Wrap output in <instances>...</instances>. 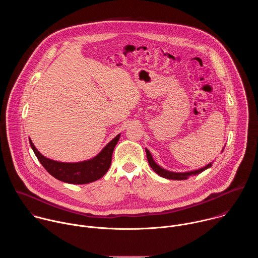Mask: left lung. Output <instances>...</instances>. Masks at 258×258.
Segmentation results:
<instances>
[{
  "mask_svg": "<svg viewBox=\"0 0 258 258\" xmlns=\"http://www.w3.org/2000/svg\"><path fill=\"white\" fill-rule=\"evenodd\" d=\"M146 154H147V159H148V162L151 166V168L157 173L159 174L160 176L162 177H165V178H168V179H177V180H181V179H187L190 175H196L202 171H204L205 169L209 168L212 163H209L208 165L200 168V169H197V170H194V171H188V172H172V171H168L166 169H163L162 167H160L158 164L155 163V161L153 160L152 158V155L151 153L149 152L148 149H146Z\"/></svg>",
  "mask_w": 258,
  "mask_h": 258,
  "instance_id": "1",
  "label": "left lung"
}]
</instances>
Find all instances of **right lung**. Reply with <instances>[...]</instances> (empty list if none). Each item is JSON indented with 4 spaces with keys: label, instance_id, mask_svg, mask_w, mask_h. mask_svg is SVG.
Here are the masks:
<instances>
[{
    "label": "right lung",
    "instance_id": "obj_1",
    "mask_svg": "<svg viewBox=\"0 0 258 258\" xmlns=\"http://www.w3.org/2000/svg\"><path fill=\"white\" fill-rule=\"evenodd\" d=\"M119 137L120 135H117L111 142L108 143L105 148L93 159L77 163L58 162L46 158L35 148L30 139L29 144L36 158L51 175L64 182L84 185V183H89L101 178L108 171L111 165L113 150Z\"/></svg>",
    "mask_w": 258,
    "mask_h": 258
}]
</instances>
